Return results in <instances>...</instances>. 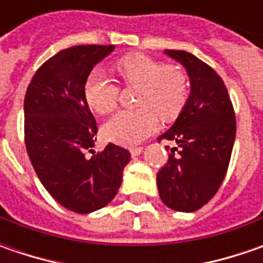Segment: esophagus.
<instances>
[{
	"instance_id": "esophagus-1",
	"label": "esophagus",
	"mask_w": 263,
	"mask_h": 263,
	"mask_svg": "<svg viewBox=\"0 0 263 263\" xmlns=\"http://www.w3.org/2000/svg\"><path fill=\"white\" fill-rule=\"evenodd\" d=\"M143 152V147L137 146V147H132L130 149V154H132V157H137V155H140Z\"/></svg>"
}]
</instances>
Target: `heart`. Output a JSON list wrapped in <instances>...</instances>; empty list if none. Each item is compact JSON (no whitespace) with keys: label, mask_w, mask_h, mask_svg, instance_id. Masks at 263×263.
<instances>
[{"label":"heart","mask_w":263,"mask_h":263,"mask_svg":"<svg viewBox=\"0 0 263 263\" xmlns=\"http://www.w3.org/2000/svg\"><path fill=\"white\" fill-rule=\"evenodd\" d=\"M117 71L124 86L139 87L133 111H121L105 126L108 140L121 145H136L149 137L158 127V117L162 121H173L189 99V80L180 67L164 64L145 54H133L118 60ZM120 87L95 70L85 83L87 105L101 116L112 112L118 105Z\"/></svg>","instance_id":"obj_1"}]
</instances>
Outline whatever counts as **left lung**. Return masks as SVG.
<instances>
[{"label":"left lung","instance_id":"obj_1","mask_svg":"<svg viewBox=\"0 0 263 263\" xmlns=\"http://www.w3.org/2000/svg\"><path fill=\"white\" fill-rule=\"evenodd\" d=\"M165 54L184 66L192 92L176 123L158 137V142L177 143L158 171V192L168 208L193 212L205 206L224 181L236 139V114L224 80L212 67L186 51L167 49Z\"/></svg>","mask_w":263,"mask_h":263}]
</instances>
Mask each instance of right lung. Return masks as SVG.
Wrapping results in <instances>:
<instances>
[{
	"label": "right lung",
	"instance_id": "obj_1",
	"mask_svg": "<svg viewBox=\"0 0 263 263\" xmlns=\"http://www.w3.org/2000/svg\"><path fill=\"white\" fill-rule=\"evenodd\" d=\"M114 45L63 49L36 70L25 96L27 155L49 195L63 206L89 214L106 206L121 186L130 152L108 143L95 152L98 126L85 98L92 68ZM90 152L92 157H86Z\"/></svg>",
	"mask_w": 263,
	"mask_h": 263
}]
</instances>
